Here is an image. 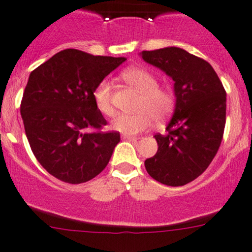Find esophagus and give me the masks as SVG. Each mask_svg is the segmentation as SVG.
Here are the masks:
<instances>
[{
    "label": "esophagus",
    "instance_id": "esophagus-1",
    "mask_svg": "<svg viewBox=\"0 0 252 252\" xmlns=\"http://www.w3.org/2000/svg\"><path fill=\"white\" fill-rule=\"evenodd\" d=\"M122 137H123V140H130V141H135V140L139 139V137L131 136V135H128V134H123L122 135Z\"/></svg>",
    "mask_w": 252,
    "mask_h": 252
}]
</instances>
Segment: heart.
I'll use <instances>...</instances> for the list:
<instances>
[{"label": "heart", "mask_w": 252, "mask_h": 252, "mask_svg": "<svg viewBox=\"0 0 252 252\" xmlns=\"http://www.w3.org/2000/svg\"><path fill=\"white\" fill-rule=\"evenodd\" d=\"M121 77L140 92L136 101V112L119 113L112 121V128L121 133L133 135L146 130L152 124L153 117L161 121L171 112L175 104L173 92L158 86V79L152 72L141 67L126 68ZM95 107L105 116H112V86L108 81H101L93 91Z\"/></svg>", "instance_id": "b5f03b06"}]
</instances>
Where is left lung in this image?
Masks as SVG:
<instances>
[{"label":"left lung","instance_id":"1","mask_svg":"<svg viewBox=\"0 0 252 252\" xmlns=\"http://www.w3.org/2000/svg\"><path fill=\"white\" fill-rule=\"evenodd\" d=\"M145 62L173 78L176 104L166 134H156L158 151L145 160L152 179L184 186L206 170L219 151L226 124V91L208 62L177 47L144 50Z\"/></svg>","mask_w":252,"mask_h":252}]
</instances>
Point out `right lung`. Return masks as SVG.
<instances>
[{
  "label": "right lung",
  "instance_id": "right-lung-1",
  "mask_svg": "<svg viewBox=\"0 0 252 252\" xmlns=\"http://www.w3.org/2000/svg\"><path fill=\"white\" fill-rule=\"evenodd\" d=\"M126 60L65 49L30 73L20 105L25 134L38 163L60 181L83 184L110 161L121 136L102 131L107 122L93 91Z\"/></svg>",
  "mask_w": 252,
  "mask_h": 252
}]
</instances>
